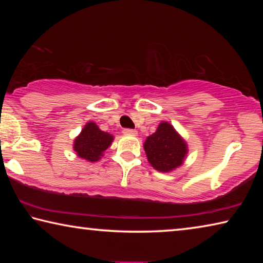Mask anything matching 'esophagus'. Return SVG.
Segmentation results:
<instances>
[{"instance_id": "1", "label": "esophagus", "mask_w": 263, "mask_h": 263, "mask_svg": "<svg viewBox=\"0 0 263 263\" xmlns=\"http://www.w3.org/2000/svg\"><path fill=\"white\" fill-rule=\"evenodd\" d=\"M123 133L126 136H137V131L133 130V128H124Z\"/></svg>"}]
</instances>
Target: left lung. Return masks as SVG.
Wrapping results in <instances>:
<instances>
[{"label": "left lung", "mask_w": 263, "mask_h": 263, "mask_svg": "<svg viewBox=\"0 0 263 263\" xmlns=\"http://www.w3.org/2000/svg\"><path fill=\"white\" fill-rule=\"evenodd\" d=\"M144 148L149 163L159 172H171L181 166L188 152L184 140L167 122H162L147 137Z\"/></svg>", "instance_id": "obj_1"}]
</instances>
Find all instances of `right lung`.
<instances>
[{
  "label": "right lung",
  "mask_w": 263,
  "mask_h": 263,
  "mask_svg": "<svg viewBox=\"0 0 263 263\" xmlns=\"http://www.w3.org/2000/svg\"><path fill=\"white\" fill-rule=\"evenodd\" d=\"M114 137L101 131L95 123H87L74 141V151L80 158L90 162L100 160L104 151L109 147Z\"/></svg>",
  "instance_id": "add662e5"
}]
</instances>
